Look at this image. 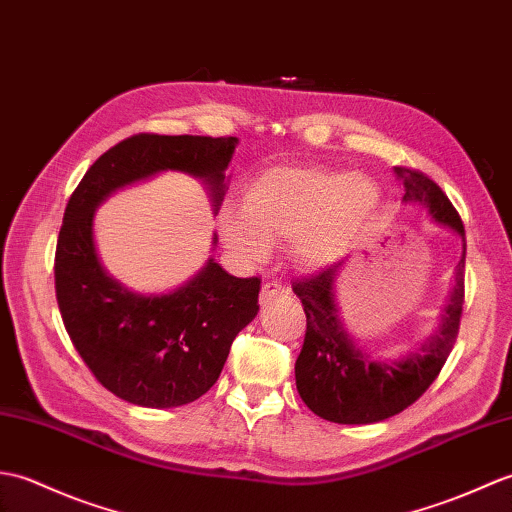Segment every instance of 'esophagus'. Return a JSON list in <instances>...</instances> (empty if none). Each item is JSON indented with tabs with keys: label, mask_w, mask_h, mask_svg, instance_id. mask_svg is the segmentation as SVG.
Wrapping results in <instances>:
<instances>
[{
	"label": "esophagus",
	"mask_w": 512,
	"mask_h": 512,
	"mask_svg": "<svg viewBox=\"0 0 512 512\" xmlns=\"http://www.w3.org/2000/svg\"><path fill=\"white\" fill-rule=\"evenodd\" d=\"M291 295V287L289 285H282V282L271 280L267 285H263V291H260V302H269V300H276V298H287Z\"/></svg>",
	"instance_id": "1"
}]
</instances>
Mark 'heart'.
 I'll list each match as a JSON object with an SVG mask.
<instances>
[{
	"instance_id": "b5f03b06",
	"label": "heart",
	"mask_w": 512,
	"mask_h": 512,
	"mask_svg": "<svg viewBox=\"0 0 512 512\" xmlns=\"http://www.w3.org/2000/svg\"><path fill=\"white\" fill-rule=\"evenodd\" d=\"M379 203L377 181L366 175L324 164L274 166L249 184L241 214L223 212L221 232L249 258L265 256V241H289L295 263L320 269L357 243Z\"/></svg>"
}]
</instances>
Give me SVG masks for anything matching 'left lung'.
<instances>
[{
	"label": "left lung",
	"instance_id": "left-lung-1",
	"mask_svg": "<svg viewBox=\"0 0 512 512\" xmlns=\"http://www.w3.org/2000/svg\"><path fill=\"white\" fill-rule=\"evenodd\" d=\"M403 181L405 203H418L440 225L451 227L464 241V225L456 208L420 170L394 166ZM464 254L456 267V287L442 313L438 333L405 359L385 361L363 352L339 317L333 282L342 265H331L293 285L306 313L304 346L295 361V385L313 414L339 425H370L403 412L436 381L456 344L464 304Z\"/></svg>",
	"mask_w": 512,
	"mask_h": 512
}]
</instances>
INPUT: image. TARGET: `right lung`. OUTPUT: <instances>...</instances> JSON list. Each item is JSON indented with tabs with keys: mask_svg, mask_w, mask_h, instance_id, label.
Instances as JSON below:
<instances>
[{
	"mask_svg": "<svg viewBox=\"0 0 512 512\" xmlns=\"http://www.w3.org/2000/svg\"><path fill=\"white\" fill-rule=\"evenodd\" d=\"M236 138L138 133L89 166L63 214L54 287L65 331L102 388L140 407H179L206 394L234 337L258 313L260 278H236L208 260L184 287L142 295L100 265L94 210L113 190L179 170L208 184L214 210ZM217 243V238H214Z\"/></svg>",
	"mask_w": 512,
	"mask_h": 512,
	"instance_id": "add662e5",
	"label": "right lung"
}]
</instances>
